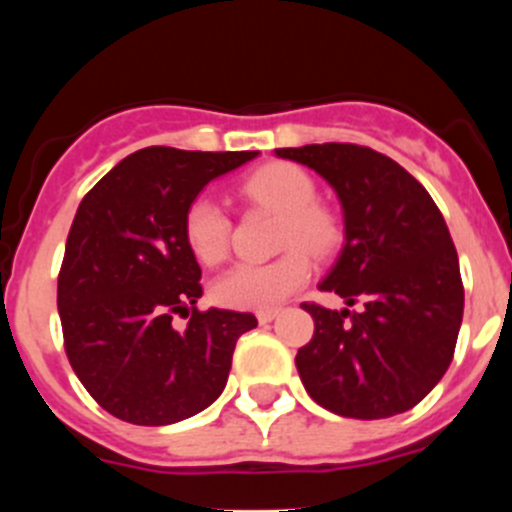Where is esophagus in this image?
Segmentation results:
<instances>
[{
  "instance_id": "obj_1",
  "label": "esophagus",
  "mask_w": 512,
  "mask_h": 512,
  "mask_svg": "<svg viewBox=\"0 0 512 512\" xmlns=\"http://www.w3.org/2000/svg\"><path fill=\"white\" fill-rule=\"evenodd\" d=\"M277 309H262V312H257V322L260 324H267V322H272V319L277 317Z\"/></svg>"
}]
</instances>
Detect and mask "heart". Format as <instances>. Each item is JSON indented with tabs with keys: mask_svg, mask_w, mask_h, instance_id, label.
I'll use <instances>...</instances> for the list:
<instances>
[{
	"mask_svg": "<svg viewBox=\"0 0 512 512\" xmlns=\"http://www.w3.org/2000/svg\"><path fill=\"white\" fill-rule=\"evenodd\" d=\"M242 193L255 203L267 205L285 215L282 247L289 250L280 260L240 262L215 282V299L235 309H272L307 285L312 255H329L339 242V223L329 210L317 205V185L292 163L262 165L242 183ZM183 235L188 250L203 265H218L230 247V220L223 205L213 195H198L190 200L183 218Z\"/></svg>",
	"mask_w": 512,
	"mask_h": 512,
	"instance_id": "1",
	"label": "heart"
}]
</instances>
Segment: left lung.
Instances as JSON below:
<instances>
[{
  "label": "left lung",
  "instance_id": "1",
  "mask_svg": "<svg viewBox=\"0 0 512 512\" xmlns=\"http://www.w3.org/2000/svg\"><path fill=\"white\" fill-rule=\"evenodd\" d=\"M337 193L344 245L319 289L359 312L302 304L314 337L297 352L299 379L327 411L389 418L441 381L463 319L458 255L441 210L396 160L354 143L277 148Z\"/></svg>",
  "mask_w": 512,
  "mask_h": 512
}]
</instances>
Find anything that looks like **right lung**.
I'll list each match as a JSON object with an SVG mask.
<instances>
[{
  "label": "right lung",
  "mask_w": 512,
  "mask_h": 512,
  "mask_svg": "<svg viewBox=\"0 0 512 512\" xmlns=\"http://www.w3.org/2000/svg\"><path fill=\"white\" fill-rule=\"evenodd\" d=\"M260 151L151 146L113 165L81 200L59 275L66 356L91 396L136 426H168L208 409L227 384L250 312L190 309L200 265L183 235L190 200ZM173 313L191 314L185 330Z\"/></svg>",
  "instance_id": "obj_1"
}]
</instances>
